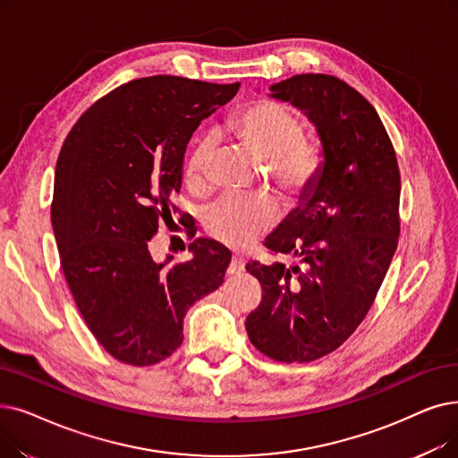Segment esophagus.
Instances as JSON below:
<instances>
[{
  "instance_id": "1",
  "label": "esophagus",
  "mask_w": 458,
  "mask_h": 458,
  "mask_svg": "<svg viewBox=\"0 0 458 458\" xmlns=\"http://www.w3.org/2000/svg\"><path fill=\"white\" fill-rule=\"evenodd\" d=\"M245 269V260L240 254H233L232 256V262L228 266V275H237Z\"/></svg>"
}]
</instances>
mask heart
Here are the masks:
<instances>
[{
	"mask_svg": "<svg viewBox=\"0 0 458 458\" xmlns=\"http://www.w3.org/2000/svg\"><path fill=\"white\" fill-rule=\"evenodd\" d=\"M235 132L266 161L276 183L292 194H301L316 180L322 166L320 148L303 138V123L288 106L276 101L250 105L235 122ZM216 140L208 134L198 140L185 161V182L192 191L208 183V170ZM278 218V204L267 194H228L206 211L208 233L232 249H245L271 230Z\"/></svg>",
	"mask_w": 458,
	"mask_h": 458,
	"instance_id": "heart-1",
	"label": "heart"
}]
</instances>
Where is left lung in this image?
Returning <instances> with one entry per match:
<instances>
[{
    "label": "left lung",
    "instance_id": "1",
    "mask_svg": "<svg viewBox=\"0 0 458 458\" xmlns=\"http://www.w3.org/2000/svg\"><path fill=\"white\" fill-rule=\"evenodd\" d=\"M271 97L300 108L324 161L266 247L297 264H247L262 301L247 316L256 350L309 363L339 348L374 303L401 233V174L380 115L341 78L295 74Z\"/></svg>",
    "mask_w": 458,
    "mask_h": 458
}]
</instances>
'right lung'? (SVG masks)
Listing matches in <instances>:
<instances>
[{"instance_id": "1", "label": "right lung", "mask_w": 458, "mask_h": 458, "mask_svg": "<svg viewBox=\"0 0 458 458\" xmlns=\"http://www.w3.org/2000/svg\"><path fill=\"white\" fill-rule=\"evenodd\" d=\"M237 89L240 82L138 78L88 108L59 151L52 200L59 260L89 331L117 361L166 360L183 343L189 307L225 281L232 252L221 243L196 240L192 260L174 266L172 256L157 264L148 245L177 213L172 196L182 189L192 132Z\"/></svg>"}]
</instances>
